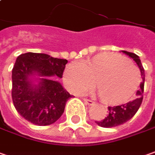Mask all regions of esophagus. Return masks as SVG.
Here are the masks:
<instances>
[{
    "label": "esophagus",
    "instance_id": "1",
    "mask_svg": "<svg viewBox=\"0 0 155 155\" xmlns=\"http://www.w3.org/2000/svg\"><path fill=\"white\" fill-rule=\"evenodd\" d=\"M84 101L85 102V104H89V105H91V104H93V101L92 100H91V99H88V98H84Z\"/></svg>",
    "mask_w": 155,
    "mask_h": 155
}]
</instances>
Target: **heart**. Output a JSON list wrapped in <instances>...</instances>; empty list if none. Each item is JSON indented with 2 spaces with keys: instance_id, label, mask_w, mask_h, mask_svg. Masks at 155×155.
Returning a JSON list of instances; mask_svg holds the SVG:
<instances>
[{
  "instance_id": "1",
  "label": "heart",
  "mask_w": 155,
  "mask_h": 155,
  "mask_svg": "<svg viewBox=\"0 0 155 155\" xmlns=\"http://www.w3.org/2000/svg\"><path fill=\"white\" fill-rule=\"evenodd\" d=\"M139 68L118 54H102L66 66L64 80L74 93L80 94L94 86L104 103L116 104L128 100L140 84Z\"/></svg>"
}]
</instances>
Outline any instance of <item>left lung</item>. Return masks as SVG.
I'll return each instance as SVG.
<instances>
[{
  "instance_id": "obj_1",
  "label": "left lung",
  "mask_w": 155,
  "mask_h": 155,
  "mask_svg": "<svg viewBox=\"0 0 155 155\" xmlns=\"http://www.w3.org/2000/svg\"><path fill=\"white\" fill-rule=\"evenodd\" d=\"M125 54L128 55L130 58H132L138 64L142 77V83L140 84V90L137 91V97L132 101H129L127 103L117 106H108V114L106 117H104V120L100 121H96L97 125L102 127H118L120 125H122L126 123L127 121L131 120L137 111L139 110L140 104L142 103L143 99V91H144V81H145V71L141 62L140 60L139 57L132 52H128L126 51H122Z\"/></svg>"
}]
</instances>
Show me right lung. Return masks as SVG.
<instances>
[{
	"label": "right lung",
	"mask_w": 155,
	"mask_h": 155,
	"mask_svg": "<svg viewBox=\"0 0 155 155\" xmlns=\"http://www.w3.org/2000/svg\"><path fill=\"white\" fill-rule=\"evenodd\" d=\"M67 63L43 53L28 52L17 58L12 70V99L21 117L37 126H48L62 116L72 96L51 78H62ZM35 73L47 78L33 86L28 78Z\"/></svg>",
	"instance_id": "1"
}]
</instances>
